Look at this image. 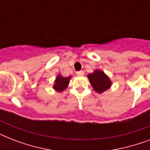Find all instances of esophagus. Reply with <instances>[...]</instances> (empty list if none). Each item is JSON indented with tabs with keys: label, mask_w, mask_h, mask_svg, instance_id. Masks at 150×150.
Here are the masks:
<instances>
[{
	"label": "esophagus",
	"mask_w": 150,
	"mask_h": 150,
	"mask_svg": "<svg viewBox=\"0 0 150 150\" xmlns=\"http://www.w3.org/2000/svg\"><path fill=\"white\" fill-rule=\"evenodd\" d=\"M76 74H77L78 75H84V71H79L76 72Z\"/></svg>",
	"instance_id": "obj_1"
}]
</instances>
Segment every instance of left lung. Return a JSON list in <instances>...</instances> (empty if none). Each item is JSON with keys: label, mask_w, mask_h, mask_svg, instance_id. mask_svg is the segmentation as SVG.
<instances>
[{"label": "left lung", "mask_w": 150, "mask_h": 150, "mask_svg": "<svg viewBox=\"0 0 150 150\" xmlns=\"http://www.w3.org/2000/svg\"><path fill=\"white\" fill-rule=\"evenodd\" d=\"M88 78L94 90L99 93H101L107 89H109L110 86H111V82L110 81L109 78L102 71H94L93 73L88 75Z\"/></svg>", "instance_id": "left-lung-1"}]
</instances>
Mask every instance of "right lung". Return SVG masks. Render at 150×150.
<instances>
[{
    "label": "right lung",
    "mask_w": 150,
    "mask_h": 150,
    "mask_svg": "<svg viewBox=\"0 0 150 150\" xmlns=\"http://www.w3.org/2000/svg\"><path fill=\"white\" fill-rule=\"evenodd\" d=\"M71 77H63L61 75H58L55 80V85L54 86V89L57 90L58 92L63 91L68 87V85L69 83V79Z\"/></svg>",
    "instance_id": "add662e5"
}]
</instances>
